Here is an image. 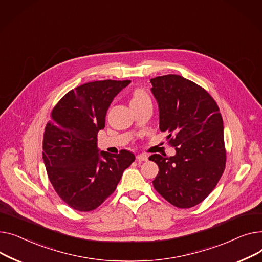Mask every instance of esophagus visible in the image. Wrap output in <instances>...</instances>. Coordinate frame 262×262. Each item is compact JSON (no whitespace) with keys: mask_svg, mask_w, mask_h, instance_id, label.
<instances>
[{"mask_svg":"<svg viewBox=\"0 0 262 262\" xmlns=\"http://www.w3.org/2000/svg\"><path fill=\"white\" fill-rule=\"evenodd\" d=\"M136 159H137V161H142V162L148 161V157L146 155H144V153H141V155H137Z\"/></svg>","mask_w":262,"mask_h":262,"instance_id":"obj_1","label":"esophagus"}]
</instances>
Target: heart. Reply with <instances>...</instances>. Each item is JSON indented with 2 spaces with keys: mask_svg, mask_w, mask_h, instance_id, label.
<instances>
[{
  "mask_svg": "<svg viewBox=\"0 0 262 262\" xmlns=\"http://www.w3.org/2000/svg\"><path fill=\"white\" fill-rule=\"evenodd\" d=\"M150 100L148 94L144 90H135L132 99H131V103H136V102H142V101H147Z\"/></svg>",
  "mask_w": 262,
  "mask_h": 262,
  "instance_id": "1",
  "label": "heart"
}]
</instances>
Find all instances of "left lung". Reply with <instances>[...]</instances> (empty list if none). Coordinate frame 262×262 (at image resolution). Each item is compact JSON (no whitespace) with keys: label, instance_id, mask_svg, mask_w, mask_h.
<instances>
[{"label":"left lung","instance_id":"8db88e82","mask_svg":"<svg viewBox=\"0 0 262 262\" xmlns=\"http://www.w3.org/2000/svg\"><path fill=\"white\" fill-rule=\"evenodd\" d=\"M160 111V130L167 131L176 156L152 155L159 166L156 190L179 208L201 203L213 190L226 163L223 119L219 106L202 86L180 75L150 80Z\"/></svg>","mask_w":262,"mask_h":262}]
</instances>
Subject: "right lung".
<instances>
[{"instance_id": "1", "label": "right lung", "mask_w": 262, "mask_h": 262, "mask_svg": "<svg viewBox=\"0 0 262 262\" xmlns=\"http://www.w3.org/2000/svg\"><path fill=\"white\" fill-rule=\"evenodd\" d=\"M130 82L81 84L61 98L51 113L43 135V161L54 189L76 210L91 211L101 205L135 160L128 150L111 155L97 147V133L104 128L107 109Z\"/></svg>"}]
</instances>
